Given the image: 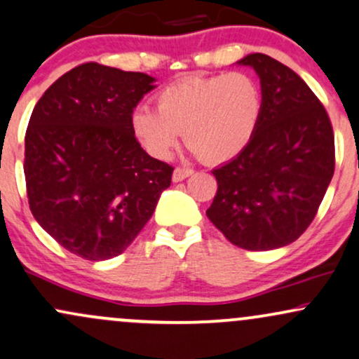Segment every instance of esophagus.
Returning a JSON list of instances; mask_svg holds the SVG:
<instances>
[{"instance_id": "1", "label": "esophagus", "mask_w": 359, "mask_h": 359, "mask_svg": "<svg viewBox=\"0 0 359 359\" xmlns=\"http://www.w3.org/2000/svg\"><path fill=\"white\" fill-rule=\"evenodd\" d=\"M192 174H194V170H191V168L177 167L174 170V175H172V179H174V182H180V180L187 179V177H191Z\"/></svg>"}]
</instances>
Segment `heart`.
Here are the masks:
<instances>
[{
  "instance_id": "b5f03b06",
  "label": "heart",
  "mask_w": 359,
  "mask_h": 359,
  "mask_svg": "<svg viewBox=\"0 0 359 359\" xmlns=\"http://www.w3.org/2000/svg\"><path fill=\"white\" fill-rule=\"evenodd\" d=\"M262 109V88L251 74L187 77L156 94V109H135L131 126L155 158H167L182 131L184 142L203 162L222 163L251 142Z\"/></svg>"
}]
</instances>
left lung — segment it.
Wrapping results in <instances>:
<instances>
[{
    "label": "left lung",
    "instance_id": "left-lung-1",
    "mask_svg": "<svg viewBox=\"0 0 359 359\" xmlns=\"http://www.w3.org/2000/svg\"><path fill=\"white\" fill-rule=\"evenodd\" d=\"M263 109L251 142L214 168L217 192L205 211L233 245L266 251L290 245L314 221L334 175V133L327 111L287 65L250 53Z\"/></svg>",
    "mask_w": 359,
    "mask_h": 359
}]
</instances>
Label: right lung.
Here are the masks:
<instances>
[{
	"mask_svg": "<svg viewBox=\"0 0 359 359\" xmlns=\"http://www.w3.org/2000/svg\"><path fill=\"white\" fill-rule=\"evenodd\" d=\"M154 82L88 62L35 104L25 135L28 204L45 231L77 257L121 255L172 182L174 167L148 155L131 126Z\"/></svg>",
	"mask_w": 359,
	"mask_h": 359,
	"instance_id": "obj_1",
	"label": "right lung"
}]
</instances>
